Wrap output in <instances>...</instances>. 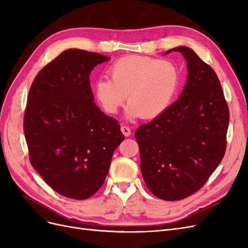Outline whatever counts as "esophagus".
Returning <instances> with one entry per match:
<instances>
[{
	"mask_svg": "<svg viewBox=\"0 0 248 248\" xmlns=\"http://www.w3.org/2000/svg\"><path fill=\"white\" fill-rule=\"evenodd\" d=\"M121 131H122V133L124 134L125 137H129L130 134H131V130H130V128H129L128 126L122 125V126H121Z\"/></svg>",
	"mask_w": 248,
	"mask_h": 248,
	"instance_id": "obj_1",
	"label": "esophagus"
}]
</instances>
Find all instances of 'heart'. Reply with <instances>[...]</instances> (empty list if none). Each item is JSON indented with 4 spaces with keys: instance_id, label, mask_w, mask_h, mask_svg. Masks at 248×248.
<instances>
[{
    "instance_id": "obj_1",
    "label": "heart",
    "mask_w": 248,
    "mask_h": 248,
    "mask_svg": "<svg viewBox=\"0 0 248 248\" xmlns=\"http://www.w3.org/2000/svg\"><path fill=\"white\" fill-rule=\"evenodd\" d=\"M109 79L95 82L94 94L102 109L115 115L126 99L127 119H153L166 111L178 91L180 72L169 60L129 56L108 68Z\"/></svg>"
}]
</instances>
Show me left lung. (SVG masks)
Wrapping results in <instances>:
<instances>
[{"instance_id":"left-lung-1","label":"left lung","mask_w":248,"mask_h":248,"mask_svg":"<svg viewBox=\"0 0 248 248\" xmlns=\"http://www.w3.org/2000/svg\"><path fill=\"white\" fill-rule=\"evenodd\" d=\"M187 62L181 95L136 131L144 181L154 196L179 201L206 183L223 158L229 108L215 71L191 48L178 46Z\"/></svg>"}]
</instances>
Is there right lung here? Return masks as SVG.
<instances>
[{
    "instance_id": "obj_1",
    "label": "right lung",
    "mask_w": 248,
    "mask_h": 248,
    "mask_svg": "<svg viewBox=\"0 0 248 248\" xmlns=\"http://www.w3.org/2000/svg\"><path fill=\"white\" fill-rule=\"evenodd\" d=\"M109 58L64 50L37 74L30 89L24 130L32 167L62 196L85 200L106 180L124 140L120 125L94 103L90 73Z\"/></svg>"
}]
</instances>
